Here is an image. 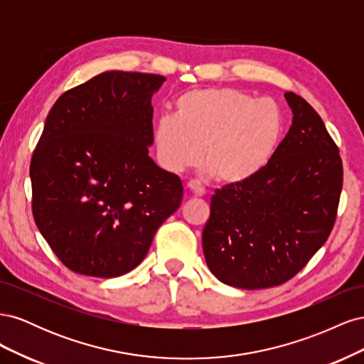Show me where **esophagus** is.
Instances as JSON below:
<instances>
[{
  "label": "esophagus",
  "mask_w": 364,
  "mask_h": 364,
  "mask_svg": "<svg viewBox=\"0 0 364 364\" xmlns=\"http://www.w3.org/2000/svg\"><path fill=\"white\" fill-rule=\"evenodd\" d=\"M186 188H188V190H190L194 196H197V197L205 196L203 185H202L200 182H197V181H190L188 183H186Z\"/></svg>",
  "instance_id": "obj_1"
}]
</instances>
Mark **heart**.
Instances as JSON below:
<instances>
[{
  "label": "heart",
  "instance_id": "b5f03b06",
  "mask_svg": "<svg viewBox=\"0 0 364 364\" xmlns=\"http://www.w3.org/2000/svg\"><path fill=\"white\" fill-rule=\"evenodd\" d=\"M285 130L281 106L234 87H206L182 94L174 115L155 126L158 159L181 173L202 162L217 181L235 185L261 173L278 151Z\"/></svg>",
  "mask_w": 364,
  "mask_h": 364
}]
</instances>
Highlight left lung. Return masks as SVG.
I'll use <instances>...</instances> for the list:
<instances>
[{
	"label": "left lung",
	"instance_id": "1",
	"mask_svg": "<svg viewBox=\"0 0 364 364\" xmlns=\"http://www.w3.org/2000/svg\"><path fill=\"white\" fill-rule=\"evenodd\" d=\"M293 121L270 164L252 179L211 197L203 228L214 277L237 289L281 285L301 272L331 234L343 165L322 118L301 95L285 92Z\"/></svg>",
	"mask_w": 364,
	"mask_h": 364
}]
</instances>
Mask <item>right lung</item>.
Here are the masks:
<instances>
[{"label": "right lung", "instance_id": "obj_1", "mask_svg": "<svg viewBox=\"0 0 364 364\" xmlns=\"http://www.w3.org/2000/svg\"><path fill=\"white\" fill-rule=\"evenodd\" d=\"M164 75L107 71L63 92L30 164L31 211L70 270L115 278L146 258L181 206L179 176L149 156Z\"/></svg>", "mask_w": 364, "mask_h": 364}]
</instances>
